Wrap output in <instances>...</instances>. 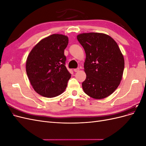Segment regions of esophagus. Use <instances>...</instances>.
I'll use <instances>...</instances> for the list:
<instances>
[{
  "mask_svg": "<svg viewBox=\"0 0 146 146\" xmlns=\"http://www.w3.org/2000/svg\"><path fill=\"white\" fill-rule=\"evenodd\" d=\"M79 70H80V69H79V68H76V69H74V72H78V71H79Z\"/></svg>",
  "mask_w": 146,
  "mask_h": 146,
  "instance_id": "esophagus-1",
  "label": "esophagus"
}]
</instances>
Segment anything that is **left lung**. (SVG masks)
Listing matches in <instances>:
<instances>
[{"label":"left lung","mask_w":146,"mask_h":146,"mask_svg":"<svg viewBox=\"0 0 146 146\" xmlns=\"http://www.w3.org/2000/svg\"><path fill=\"white\" fill-rule=\"evenodd\" d=\"M77 39L86 53L82 83L84 92L96 99L111 95L120 84L124 69V58L117 44L109 35L85 33Z\"/></svg>","instance_id":"1"}]
</instances>
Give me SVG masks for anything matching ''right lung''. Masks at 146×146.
<instances>
[{
    "label": "right lung",
    "instance_id": "add662e5",
    "mask_svg": "<svg viewBox=\"0 0 146 146\" xmlns=\"http://www.w3.org/2000/svg\"><path fill=\"white\" fill-rule=\"evenodd\" d=\"M68 37L53 34L35 46L26 61V72L34 90L48 98L62 94L71 77L65 66Z\"/></svg>",
    "mask_w": 146,
    "mask_h": 146
}]
</instances>
